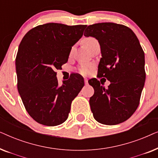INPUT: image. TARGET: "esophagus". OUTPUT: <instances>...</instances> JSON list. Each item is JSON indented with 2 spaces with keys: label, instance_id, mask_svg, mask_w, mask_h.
Listing matches in <instances>:
<instances>
[{
  "label": "esophagus",
  "instance_id": "esophagus-1",
  "mask_svg": "<svg viewBox=\"0 0 158 158\" xmlns=\"http://www.w3.org/2000/svg\"><path fill=\"white\" fill-rule=\"evenodd\" d=\"M84 81H85V85H88V80L86 79V78H85V79H84Z\"/></svg>",
  "mask_w": 158,
  "mask_h": 158
}]
</instances>
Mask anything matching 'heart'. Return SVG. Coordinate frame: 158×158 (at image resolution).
Returning <instances> with one entry per match:
<instances>
[{
    "label": "heart",
    "mask_w": 158,
    "mask_h": 158,
    "mask_svg": "<svg viewBox=\"0 0 158 158\" xmlns=\"http://www.w3.org/2000/svg\"><path fill=\"white\" fill-rule=\"evenodd\" d=\"M97 42H98V41H97L96 39L93 37V36H88V37H86L83 40L84 44H85V46L87 47L88 49H90V48H91V47ZM72 51H73V49H72ZM72 51H71V52H72ZM92 70V66L90 65V64H83V65H81V67H80L79 72L81 73L82 75H86L90 72V70Z\"/></svg>",
    "instance_id": "1"
}]
</instances>
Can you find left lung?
Masks as SVG:
<instances>
[{
    "instance_id": "1",
    "label": "left lung",
    "mask_w": 158,
    "mask_h": 158,
    "mask_svg": "<svg viewBox=\"0 0 158 158\" xmlns=\"http://www.w3.org/2000/svg\"><path fill=\"white\" fill-rule=\"evenodd\" d=\"M84 35L98 40L102 55L98 77L111 82L105 88L96 78L88 81L94 89L89 100L94 117L106 125L124 122L139 104L146 77L143 49L132 30L122 24L95 23Z\"/></svg>"
}]
</instances>
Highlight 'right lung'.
I'll list each match as a JSON object with an SVG mask.
<instances>
[{
    "label": "right lung",
    "instance_id": "right-lung-1",
    "mask_svg": "<svg viewBox=\"0 0 158 158\" xmlns=\"http://www.w3.org/2000/svg\"><path fill=\"white\" fill-rule=\"evenodd\" d=\"M86 27L39 25L29 30L19 44L17 88L28 114L41 124L54 127L65 122L71 103L83 87V77L77 73L60 86L56 70L68 62L72 47Z\"/></svg>",
    "mask_w": 158,
    "mask_h": 158
}]
</instances>
